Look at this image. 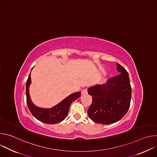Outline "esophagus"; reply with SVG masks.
Segmentation results:
<instances>
[{
	"label": "esophagus",
	"mask_w": 157,
	"mask_h": 157,
	"mask_svg": "<svg viewBox=\"0 0 157 157\" xmlns=\"http://www.w3.org/2000/svg\"><path fill=\"white\" fill-rule=\"evenodd\" d=\"M87 93V88L84 89L82 91V92H81V94H82V95H84V94H86Z\"/></svg>",
	"instance_id": "obj_1"
}]
</instances>
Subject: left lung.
<instances>
[{
  "label": "left lung",
  "mask_w": 157,
  "mask_h": 157,
  "mask_svg": "<svg viewBox=\"0 0 157 157\" xmlns=\"http://www.w3.org/2000/svg\"><path fill=\"white\" fill-rule=\"evenodd\" d=\"M119 75L110 78L103 84L87 89L93 96L87 114L94 122L111 124L121 120L127 113L130 104L132 87L127 71L117 63Z\"/></svg>",
  "instance_id": "8db88e82"
}]
</instances>
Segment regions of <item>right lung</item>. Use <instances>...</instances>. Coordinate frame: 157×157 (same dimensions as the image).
I'll use <instances>...</instances> for the list:
<instances>
[{
    "mask_svg": "<svg viewBox=\"0 0 157 157\" xmlns=\"http://www.w3.org/2000/svg\"><path fill=\"white\" fill-rule=\"evenodd\" d=\"M30 83L31 77L30 74L26 82V96L28 107L32 114L37 120L45 124H55L63 121L68 114L71 104L81 96L80 92L75 93L51 109H42L35 105L30 99L29 95Z\"/></svg>",
    "mask_w": 157,
    "mask_h": 157,
    "instance_id": "1",
    "label": "right lung"
}]
</instances>
